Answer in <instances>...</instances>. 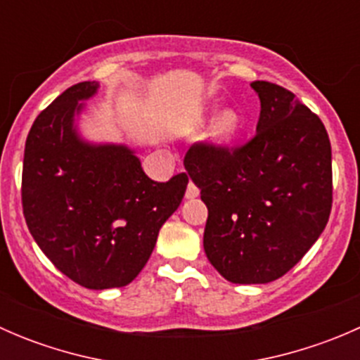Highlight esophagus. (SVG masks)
I'll list each match as a JSON object with an SVG mask.
<instances>
[{
  "label": "esophagus",
  "mask_w": 360,
  "mask_h": 360,
  "mask_svg": "<svg viewBox=\"0 0 360 360\" xmlns=\"http://www.w3.org/2000/svg\"><path fill=\"white\" fill-rule=\"evenodd\" d=\"M198 193H200V190L197 188V184L190 181V184H188L186 188V198H197Z\"/></svg>",
  "instance_id": "34e87169"
}]
</instances>
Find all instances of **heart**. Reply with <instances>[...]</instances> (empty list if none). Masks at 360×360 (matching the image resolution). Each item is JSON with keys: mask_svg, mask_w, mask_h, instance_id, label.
<instances>
[{"mask_svg": "<svg viewBox=\"0 0 360 360\" xmlns=\"http://www.w3.org/2000/svg\"><path fill=\"white\" fill-rule=\"evenodd\" d=\"M240 127V116L235 110H224L216 116L212 123V132H210V139L216 144L223 146V144L230 143L238 132Z\"/></svg>", "mask_w": 360, "mask_h": 360, "instance_id": "obj_1", "label": "heart"}]
</instances>
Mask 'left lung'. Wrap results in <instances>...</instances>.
I'll return each instance as SVG.
<instances>
[{
	"label": "left lung",
	"mask_w": 360,
	"mask_h": 360,
	"mask_svg": "<svg viewBox=\"0 0 360 360\" xmlns=\"http://www.w3.org/2000/svg\"><path fill=\"white\" fill-rule=\"evenodd\" d=\"M256 136L228 150L195 144L188 176L209 209L203 249L233 284L277 281L308 252L333 203L331 143L324 123L292 92L252 82Z\"/></svg>",
	"instance_id": "1"
}]
</instances>
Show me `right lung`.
I'll use <instances>...</instances> for the list:
<instances>
[{"instance_id": "add662e5", "label": "right lung", "mask_w": 360, "mask_h": 360, "mask_svg": "<svg viewBox=\"0 0 360 360\" xmlns=\"http://www.w3.org/2000/svg\"><path fill=\"white\" fill-rule=\"evenodd\" d=\"M97 90V82L76 83L34 120L24 150L22 209L57 270L101 291L139 275L183 200L188 176L157 183L125 144L83 139L76 118Z\"/></svg>"}]
</instances>
